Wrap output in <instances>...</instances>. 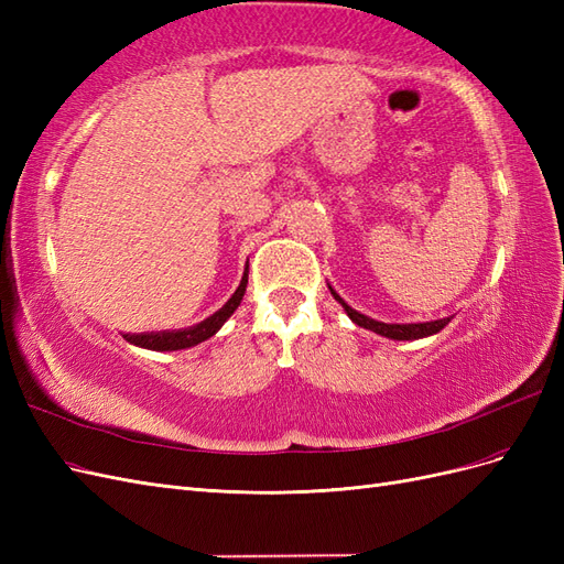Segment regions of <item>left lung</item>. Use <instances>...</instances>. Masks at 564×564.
I'll list each match as a JSON object with an SVG mask.
<instances>
[{"mask_svg": "<svg viewBox=\"0 0 564 564\" xmlns=\"http://www.w3.org/2000/svg\"><path fill=\"white\" fill-rule=\"evenodd\" d=\"M344 308L355 324H360V327H365L373 334H381L386 338H395V340H414V338L431 336V334H437L440 329H445L449 324V317H442L435 322H419V324H388V322H379V319H371L362 313H357L346 303H344Z\"/></svg>", "mask_w": 564, "mask_h": 564, "instance_id": "8db88e82", "label": "left lung"}]
</instances>
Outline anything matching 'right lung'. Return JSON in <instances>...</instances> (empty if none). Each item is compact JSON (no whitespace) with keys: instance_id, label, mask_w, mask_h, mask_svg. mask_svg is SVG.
<instances>
[{"instance_id":"1","label":"right lung","mask_w":564,"mask_h":564,"mask_svg":"<svg viewBox=\"0 0 564 564\" xmlns=\"http://www.w3.org/2000/svg\"><path fill=\"white\" fill-rule=\"evenodd\" d=\"M242 292L237 289V292L232 294V299L220 308L216 315H212L209 319H204L199 324H195V327L191 329H178V332H150V334H135V336H129V340L133 346H141V348H150V350H181V348H191V346H197L202 344L204 338L212 336L214 327H218L220 319L228 317L237 305H240L242 301Z\"/></svg>"}]
</instances>
